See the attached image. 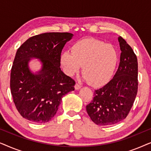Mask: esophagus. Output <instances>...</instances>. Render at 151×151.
<instances>
[{"label":"esophagus","instance_id":"1","mask_svg":"<svg viewBox=\"0 0 151 151\" xmlns=\"http://www.w3.org/2000/svg\"><path fill=\"white\" fill-rule=\"evenodd\" d=\"M80 88H81V86H80L79 84L76 83V85H75V88H76V90H79Z\"/></svg>","mask_w":151,"mask_h":151}]
</instances>
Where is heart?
Listing matches in <instances>:
<instances>
[{
    "label": "heart",
    "instance_id": "heart-1",
    "mask_svg": "<svg viewBox=\"0 0 151 151\" xmlns=\"http://www.w3.org/2000/svg\"><path fill=\"white\" fill-rule=\"evenodd\" d=\"M117 63L113 47L93 39H84L75 43L72 51L67 50L60 58L62 67L71 76L82 67L84 78L90 85L100 86L111 79Z\"/></svg>",
    "mask_w": 151,
    "mask_h": 151
}]
</instances>
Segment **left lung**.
Returning a JSON list of instances; mask_svg holds the SVG:
<instances>
[{
    "mask_svg": "<svg viewBox=\"0 0 151 151\" xmlns=\"http://www.w3.org/2000/svg\"><path fill=\"white\" fill-rule=\"evenodd\" d=\"M118 41L121 50L118 69L110 82L95 91L93 99L86 106L97 125H112L125 119L137 96V56L124 39L119 36Z\"/></svg>",
    "mask_w": 151,
    "mask_h": 151,
    "instance_id": "1",
    "label": "left lung"
}]
</instances>
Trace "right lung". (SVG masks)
<instances>
[{"mask_svg": "<svg viewBox=\"0 0 151 151\" xmlns=\"http://www.w3.org/2000/svg\"><path fill=\"white\" fill-rule=\"evenodd\" d=\"M71 33L49 32L27 39L16 51L10 76V88L18 112L33 122L45 123L56 113L63 97L74 91L76 82L60 69V55ZM42 64L34 74L28 63Z\"/></svg>", "mask_w": 151, "mask_h": 151, "instance_id": "right-lung-1", "label": "right lung"}]
</instances>
